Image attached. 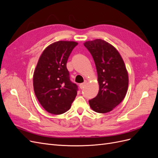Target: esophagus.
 <instances>
[{"label":"esophagus","instance_id":"1","mask_svg":"<svg viewBox=\"0 0 158 158\" xmlns=\"http://www.w3.org/2000/svg\"><path fill=\"white\" fill-rule=\"evenodd\" d=\"M86 84H87V81L86 80H85L84 82H83V83H82V84H80L79 85H80V88H81V89H82V88H84V87L85 86V85H86Z\"/></svg>","mask_w":158,"mask_h":158}]
</instances>
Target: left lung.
Here are the masks:
<instances>
[{
  "instance_id": "8db88e82",
  "label": "left lung",
  "mask_w": 158,
  "mask_h": 158,
  "mask_svg": "<svg viewBox=\"0 0 158 158\" xmlns=\"http://www.w3.org/2000/svg\"><path fill=\"white\" fill-rule=\"evenodd\" d=\"M84 46L92 54L96 66L99 92L89 101L94 111H111L125 98L128 74L121 55L109 43L101 39L85 41Z\"/></svg>"
}]
</instances>
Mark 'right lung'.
Segmentation results:
<instances>
[{"label":"right lung","mask_w":158,"mask_h":158,"mask_svg":"<svg viewBox=\"0 0 158 158\" xmlns=\"http://www.w3.org/2000/svg\"><path fill=\"white\" fill-rule=\"evenodd\" d=\"M78 45L73 41H59L47 46L33 73V89L38 101L47 112L60 114L70 109L78 86L70 80L66 63Z\"/></svg>","instance_id":"1"}]
</instances>
